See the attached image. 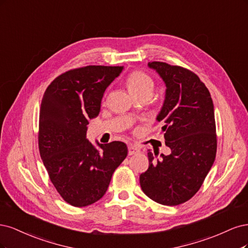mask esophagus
<instances>
[{
    "label": "esophagus",
    "mask_w": 248,
    "mask_h": 248,
    "mask_svg": "<svg viewBox=\"0 0 248 248\" xmlns=\"http://www.w3.org/2000/svg\"><path fill=\"white\" fill-rule=\"evenodd\" d=\"M127 149H129V155H136V154H138L139 151H140V149L137 146H135L133 144H130L129 146H127Z\"/></svg>",
    "instance_id": "34e87169"
}]
</instances>
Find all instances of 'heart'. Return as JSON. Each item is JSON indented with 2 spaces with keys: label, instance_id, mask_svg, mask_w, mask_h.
I'll list each match as a JSON object with an SVG mask.
<instances>
[{
  "label": "heart",
  "instance_id": "b5f03b06",
  "mask_svg": "<svg viewBox=\"0 0 248 248\" xmlns=\"http://www.w3.org/2000/svg\"><path fill=\"white\" fill-rule=\"evenodd\" d=\"M126 85L130 92L137 95L143 93H151L154 91L155 82L149 74L144 71H134L126 78Z\"/></svg>",
  "mask_w": 248,
  "mask_h": 248
}]
</instances>
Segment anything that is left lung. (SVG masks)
<instances>
[{
    "mask_svg": "<svg viewBox=\"0 0 248 248\" xmlns=\"http://www.w3.org/2000/svg\"><path fill=\"white\" fill-rule=\"evenodd\" d=\"M166 84L164 105L156 119L163 123L169 155L148 150L149 167L140 175L141 188L153 201L176 206L202 186L217 155V139L210 93L197 74L180 66L150 62Z\"/></svg>",
    "mask_w": 248,
    "mask_h": 248,
    "instance_id": "8db88e82",
    "label": "left lung"
}]
</instances>
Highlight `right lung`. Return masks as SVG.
I'll return each mask as SVG.
<instances>
[{
    "instance_id": "right-lung-1",
    "label": "right lung",
    "mask_w": 248,
    "mask_h": 248,
    "mask_svg": "<svg viewBox=\"0 0 248 248\" xmlns=\"http://www.w3.org/2000/svg\"><path fill=\"white\" fill-rule=\"evenodd\" d=\"M123 67L86 66L58 76L40 107L38 143L49 178L68 204L85 207L105 195L112 174L127 155L124 142L97 144L86 139L89 119L97 117L109 84Z\"/></svg>"
}]
</instances>
